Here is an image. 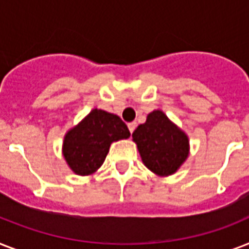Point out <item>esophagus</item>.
I'll return each mask as SVG.
<instances>
[{
    "instance_id": "34e87169",
    "label": "esophagus",
    "mask_w": 249,
    "mask_h": 249,
    "mask_svg": "<svg viewBox=\"0 0 249 249\" xmlns=\"http://www.w3.org/2000/svg\"><path fill=\"white\" fill-rule=\"evenodd\" d=\"M136 126H137V123H134V121H133V123H129V124H128L129 132H130V133L134 132V129H136Z\"/></svg>"
}]
</instances>
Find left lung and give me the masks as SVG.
<instances>
[{"instance_id":"obj_1","label":"left lung","mask_w":249,"mask_h":249,"mask_svg":"<svg viewBox=\"0 0 249 249\" xmlns=\"http://www.w3.org/2000/svg\"><path fill=\"white\" fill-rule=\"evenodd\" d=\"M142 161L158 176H170L189 156V137L160 109L148 113L133 132Z\"/></svg>"}]
</instances>
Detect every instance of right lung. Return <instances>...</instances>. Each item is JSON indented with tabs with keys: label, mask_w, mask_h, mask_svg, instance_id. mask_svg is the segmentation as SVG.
<instances>
[{
	"label": "right lung",
	"mask_w": 249,
	"mask_h": 249,
	"mask_svg": "<svg viewBox=\"0 0 249 249\" xmlns=\"http://www.w3.org/2000/svg\"><path fill=\"white\" fill-rule=\"evenodd\" d=\"M129 137L128 126L117 115L94 108L67 132L63 141V156L73 173L89 176L103 164L112 142Z\"/></svg>",
	"instance_id": "add662e5"
}]
</instances>
